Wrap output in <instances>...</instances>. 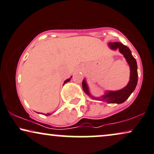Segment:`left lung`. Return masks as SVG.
I'll return each instance as SVG.
<instances>
[{
    "mask_svg": "<svg viewBox=\"0 0 154 154\" xmlns=\"http://www.w3.org/2000/svg\"><path fill=\"white\" fill-rule=\"evenodd\" d=\"M108 46L113 50H119L120 53L124 55L130 67V77L127 85L123 89L116 91H105L104 94L100 97H95L91 94L85 79L82 81V89L90 97L92 100L102 101L109 104H122L129 98L137 87L138 82L137 63L135 58L132 55L131 50L126 45L121 42H109Z\"/></svg>",
    "mask_w": 154,
    "mask_h": 154,
    "instance_id": "1",
    "label": "left lung"
}]
</instances>
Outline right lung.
Returning <instances> with one entry per match:
<instances>
[{"label": "right lung", "mask_w": 154, "mask_h": 154, "mask_svg": "<svg viewBox=\"0 0 154 154\" xmlns=\"http://www.w3.org/2000/svg\"><path fill=\"white\" fill-rule=\"evenodd\" d=\"M71 78H72V77H70V78H69V79H66V80L64 82V84H63V85H65V83H67V82H69L70 81V79H71ZM38 113H39V112H38ZM39 114H40V113H39ZM42 114H44V115H45V116H49V115H51V114H52V113H48V114H42V113H41Z\"/></svg>", "instance_id": "1"}]
</instances>
